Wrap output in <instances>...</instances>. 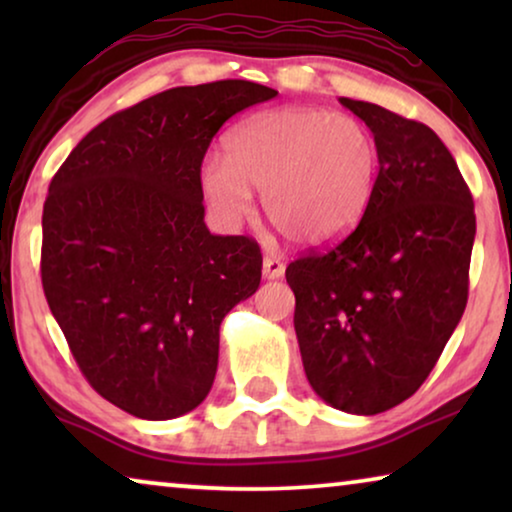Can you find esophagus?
Here are the masks:
<instances>
[{"mask_svg":"<svg viewBox=\"0 0 512 512\" xmlns=\"http://www.w3.org/2000/svg\"><path fill=\"white\" fill-rule=\"evenodd\" d=\"M284 275V263L277 256L263 258V277L265 279H279Z\"/></svg>","mask_w":512,"mask_h":512,"instance_id":"esophagus-1","label":"esophagus"}]
</instances>
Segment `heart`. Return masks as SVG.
<instances>
[{
  "mask_svg": "<svg viewBox=\"0 0 512 512\" xmlns=\"http://www.w3.org/2000/svg\"><path fill=\"white\" fill-rule=\"evenodd\" d=\"M380 149L361 118L284 107L256 114L230 132L226 160L207 156L200 186L226 223L249 212L261 191L265 219L300 247L347 235L373 198Z\"/></svg>",
  "mask_w": 512,
  "mask_h": 512,
  "instance_id": "b5f03b06",
  "label": "heart"
}]
</instances>
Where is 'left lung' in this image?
Returning a JSON list of instances; mask_svg holds the SVG:
<instances>
[{"label":"left lung","instance_id":"obj_1","mask_svg":"<svg viewBox=\"0 0 512 512\" xmlns=\"http://www.w3.org/2000/svg\"><path fill=\"white\" fill-rule=\"evenodd\" d=\"M373 130L380 172L340 244L286 268L300 356L321 401L352 415L403 403L436 366L468 300L473 198L429 125L340 97Z\"/></svg>","mask_w":512,"mask_h":512}]
</instances>
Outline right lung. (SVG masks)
I'll use <instances>...</instances> for the list:
<instances>
[{
    "instance_id": "obj_1",
    "label": "right lung",
    "mask_w": 512,
    "mask_h": 512,
    "mask_svg": "<svg viewBox=\"0 0 512 512\" xmlns=\"http://www.w3.org/2000/svg\"><path fill=\"white\" fill-rule=\"evenodd\" d=\"M275 95L240 79L165 90L90 130L48 186V307L90 387L139 419L205 401L221 321L261 284L254 240L209 233L200 165L230 116Z\"/></svg>"
}]
</instances>
